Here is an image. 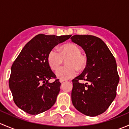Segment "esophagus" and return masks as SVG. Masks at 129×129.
I'll return each instance as SVG.
<instances>
[{
	"label": "esophagus",
	"instance_id": "obj_1",
	"mask_svg": "<svg viewBox=\"0 0 129 129\" xmlns=\"http://www.w3.org/2000/svg\"><path fill=\"white\" fill-rule=\"evenodd\" d=\"M65 81H66V80H62V79H60V83H63V82H65Z\"/></svg>",
	"mask_w": 129,
	"mask_h": 129
}]
</instances>
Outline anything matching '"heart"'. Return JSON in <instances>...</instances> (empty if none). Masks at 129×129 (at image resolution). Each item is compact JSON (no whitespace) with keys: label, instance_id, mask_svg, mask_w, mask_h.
<instances>
[{"label":"heart","instance_id":"1","mask_svg":"<svg viewBox=\"0 0 129 129\" xmlns=\"http://www.w3.org/2000/svg\"><path fill=\"white\" fill-rule=\"evenodd\" d=\"M82 50L77 45L72 43L65 44L60 47L59 52L55 49L49 52L47 62L53 71H57L66 60L67 66L60 69L56 73L58 78L62 80L71 79L77 75V70L82 71L86 68L87 60L81 54Z\"/></svg>","mask_w":129,"mask_h":129}]
</instances>
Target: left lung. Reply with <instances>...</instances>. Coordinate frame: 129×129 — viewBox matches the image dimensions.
I'll return each instance as SVG.
<instances>
[{
	"instance_id": "left-lung-1",
	"label": "left lung",
	"mask_w": 129,
	"mask_h": 129,
	"mask_svg": "<svg viewBox=\"0 0 129 129\" xmlns=\"http://www.w3.org/2000/svg\"><path fill=\"white\" fill-rule=\"evenodd\" d=\"M71 39L84 49L87 60L86 68L72 80V104L84 115L97 116L104 112L116 97L119 82L116 61L106 44L99 37L75 35ZM80 80L87 83H79Z\"/></svg>"
}]
</instances>
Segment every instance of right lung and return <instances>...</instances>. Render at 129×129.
I'll return each mask as SVG.
<instances>
[{
    "label": "right lung",
    "instance_id": "obj_1",
    "mask_svg": "<svg viewBox=\"0 0 129 129\" xmlns=\"http://www.w3.org/2000/svg\"><path fill=\"white\" fill-rule=\"evenodd\" d=\"M69 36L39 34L26 44L13 63L9 88L17 106L25 112L37 115L49 110L55 103L61 84L55 79L47 62L49 52Z\"/></svg>",
    "mask_w": 129,
    "mask_h": 129
}]
</instances>
